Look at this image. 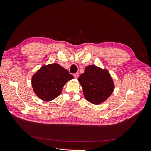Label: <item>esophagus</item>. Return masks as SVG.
<instances>
[{
	"instance_id": "34e87169",
	"label": "esophagus",
	"mask_w": 151,
	"mask_h": 151,
	"mask_svg": "<svg viewBox=\"0 0 151 151\" xmlns=\"http://www.w3.org/2000/svg\"><path fill=\"white\" fill-rule=\"evenodd\" d=\"M79 72H77V73H76V74H74V76L75 78H77V77H79Z\"/></svg>"
}]
</instances>
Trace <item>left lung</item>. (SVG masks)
<instances>
[{
  "instance_id": "left-lung-1",
  "label": "left lung",
  "mask_w": 151,
  "mask_h": 151,
  "mask_svg": "<svg viewBox=\"0 0 151 151\" xmlns=\"http://www.w3.org/2000/svg\"><path fill=\"white\" fill-rule=\"evenodd\" d=\"M78 81L83 88L85 98L94 104L106 101L115 88L108 71L94 65L87 66Z\"/></svg>"
}]
</instances>
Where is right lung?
I'll list each match as a JSON object with an SVG mask.
<instances>
[{"mask_svg": "<svg viewBox=\"0 0 151 151\" xmlns=\"http://www.w3.org/2000/svg\"><path fill=\"white\" fill-rule=\"evenodd\" d=\"M74 76L58 63L41 67L32 77L31 84L35 93L43 101H50L60 94L67 82Z\"/></svg>", "mask_w": 151, "mask_h": 151, "instance_id": "add662e5", "label": "right lung"}]
</instances>
